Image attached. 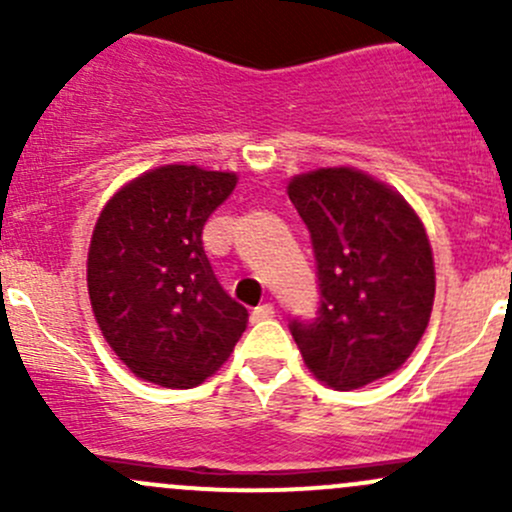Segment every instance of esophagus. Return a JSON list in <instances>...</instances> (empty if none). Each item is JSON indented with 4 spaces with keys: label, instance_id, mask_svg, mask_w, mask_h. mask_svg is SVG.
<instances>
[{
    "label": "esophagus",
    "instance_id": "1",
    "mask_svg": "<svg viewBox=\"0 0 512 512\" xmlns=\"http://www.w3.org/2000/svg\"><path fill=\"white\" fill-rule=\"evenodd\" d=\"M275 317V307L272 304H260V307L252 309L250 319L252 322H265V319H272Z\"/></svg>",
    "mask_w": 512,
    "mask_h": 512
}]
</instances>
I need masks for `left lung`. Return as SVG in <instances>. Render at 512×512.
Here are the masks:
<instances>
[{"instance_id":"obj_1","label":"left lung","mask_w":512,"mask_h":512,"mask_svg":"<svg viewBox=\"0 0 512 512\" xmlns=\"http://www.w3.org/2000/svg\"><path fill=\"white\" fill-rule=\"evenodd\" d=\"M317 260L319 309L289 332L319 381L352 391L399 369L431 317V245L399 193L354 168H322L289 183Z\"/></svg>"}]
</instances>
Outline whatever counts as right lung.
Returning <instances> with one entry per match:
<instances>
[{"label": "right lung", "mask_w": 512, "mask_h": 512, "mask_svg": "<svg viewBox=\"0 0 512 512\" xmlns=\"http://www.w3.org/2000/svg\"><path fill=\"white\" fill-rule=\"evenodd\" d=\"M237 178L163 165L113 195L89 247V297L108 347L136 376L193 389L225 364L247 309L215 277L203 227Z\"/></svg>", "instance_id": "1"}]
</instances>
